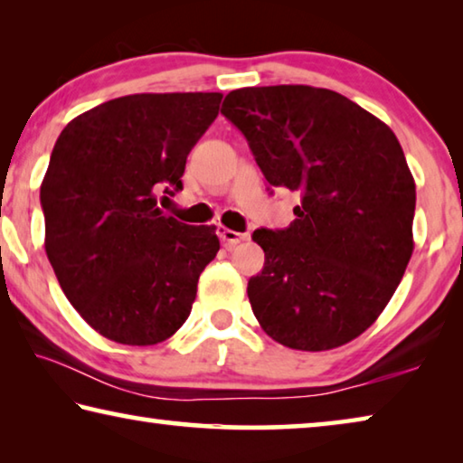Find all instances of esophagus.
<instances>
[{"mask_svg":"<svg viewBox=\"0 0 463 463\" xmlns=\"http://www.w3.org/2000/svg\"><path fill=\"white\" fill-rule=\"evenodd\" d=\"M218 237H221L222 245H224L226 249H232V247H237L239 242L247 241V234H245V232L231 231V229H226V226H218Z\"/></svg>","mask_w":463,"mask_h":463,"instance_id":"1","label":"esophagus"}]
</instances>
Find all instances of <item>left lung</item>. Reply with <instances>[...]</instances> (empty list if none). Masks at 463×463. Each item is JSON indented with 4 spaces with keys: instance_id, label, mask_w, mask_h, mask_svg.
<instances>
[{
    "instance_id": "obj_1",
    "label": "left lung",
    "mask_w": 463,
    "mask_h": 463,
    "mask_svg": "<svg viewBox=\"0 0 463 463\" xmlns=\"http://www.w3.org/2000/svg\"><path fill=\"white\" fill-rule=\"evenodd\" d=\"M221 112L271 187L300 192L294 222L257 229L265 265L249 279L255 318L300 351L349 343L375 323L412 255L417 190L386 124L310 85L242 88Z\"/></svg>"
}]
</instances>
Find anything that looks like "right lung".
<instances>
[{
  "instance_id": "add662e5",
  "label": "right lung",
  "mask_w": 463,
  "mask_h": 463,
  "mask_svg": "<svg viewBox=\"0 0 463 463\" xmlns=\"http://www.w3.org/2000/svg\"><path fill=\"white\" fill-rule=\"evenodd\" d=\"M221 99L135 93L88 109L57 138L41 185L44 249L67 300L109 341L161 343L190 317L221 241L159 200L184 187L187 155Z\"/></svg>"
}]
</instances>
